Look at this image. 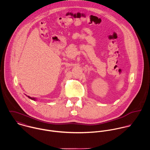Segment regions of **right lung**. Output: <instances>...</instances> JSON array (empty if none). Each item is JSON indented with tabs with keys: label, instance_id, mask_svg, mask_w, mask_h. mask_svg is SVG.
Returning <instances> with one entry per match:
<instances>
[{
	"label": "right lung",
	"instance_id": "obj_1",
	"mask_svg": "<svg viewBox=\"0 0 150 150\" xmlns=\"http://www.w3.org/2000/svg\"><path fill=\"white\" fill-rule=\"evenodd\" d=\"M28 97L29 98L31 99V100H37L35 98H32V97H29V96H28Z\"/></svg>",
	"mask_w": 150,
	"mask_h": 150
}]
</instances>
